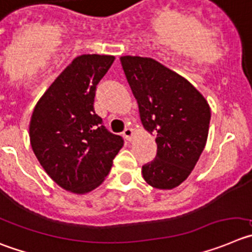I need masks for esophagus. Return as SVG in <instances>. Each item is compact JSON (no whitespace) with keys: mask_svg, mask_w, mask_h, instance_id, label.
<instances>
[{"mask_svg":"<svg viewBox=\"0 0 252 252\" xmlns=\"http://www.w3.org/2000/svg\"><path fill=\"white\" fill-rule=\"evenodd\" d=\"M123 137L126 142H130L131 137H133V130L130 128H126L123 131Z\"/></svg>","mask_w":252,"mask_h":252,"instance_id":"1","label":"esophagus"}]
</instances>
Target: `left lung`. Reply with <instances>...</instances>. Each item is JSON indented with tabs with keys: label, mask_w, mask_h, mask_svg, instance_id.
Segmentation results:
<instances>
[{
	"label": "left lung",
	"mask_w": 252,
	"mask_h": 252,
	"mask_svg": "<svg viewBox=\"0 0 252 252\" xmlns=\"http://www.w3.org/2000/svg\"><path fill=\"white\" fill-rule=\"evenodd\" d=\"M121 63L140 121L158 145L154 160L143 165V178L157 189L176 188L205 148L210 107L190 82L152 58L124 56Z\"/></svg>",
	"instance_id": "8db88e82"
}]
</instances>
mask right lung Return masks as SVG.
I'll list each match as a JSON object with an SVG mask.
<instances>
[{
    "instance_id": "1",
    "label": "right lung",
    "mask_w": 252,
    "mask_h": 252,
    "mask_svg": "<svg viewBox=\"0 0 252 252\" xmlns=\"http://www.w3.org/2000/svg\"><path fill=\"white\" fill-rule=\"evenodd\" d=\"M113 56L82 55L61 73L34 107L32 149L46 173L68 191L84 194L102 184L124 144L94 112L95 89Z\"/></svg>"
}]
</instances>
